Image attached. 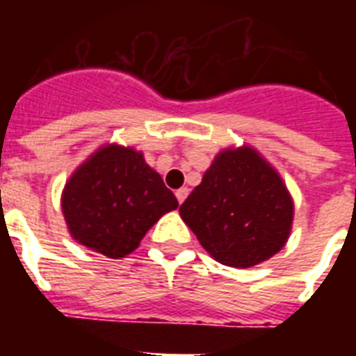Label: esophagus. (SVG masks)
<instances>
[{
	"instance_id": "1",
	"label": "esophagus",
	"mask_w": 356,
	"mask_h": 356,
	"mask_svg": "<svg viewBox=\"0 0 356 356\" xmlns=\"http://www.w3.org/2000/svg\"><path fill=\"white\" fill-rule=\"evenodd\" d=\"M175 196H177L179 204H183L186 196H188V188H186V186H183V188H179L177 193H175Z\"/></svg>"
}]
</instances>
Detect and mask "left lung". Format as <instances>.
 <instances>
[{
    "label": "left lung",
    "mask_w": 356,
    "mask_h": 356,
    "mask_svg": "<svg viewBox=\"0 0 356 356\" xmlns=\"http://www.w3.org/2000/svg\"><path fill=\"white\" fill-rule=\"evenodd\" d=\"M179 213L216 261L248 268L282 250L293 202L275 168L252 147H240L216 156Z\"/></svg>",
    "instance_id": "1"
}]
</instances>
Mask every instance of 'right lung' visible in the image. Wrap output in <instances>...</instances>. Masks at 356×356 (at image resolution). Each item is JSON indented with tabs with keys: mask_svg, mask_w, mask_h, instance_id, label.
Wrapping results in <instances>:
<instances>
[{
	"mask_svg": "<svg viewBox=\"0 0 356 356\" xmlns=\"http://www.w3.org/2000/svg\"><path fill=\"white\" fill-rule=\"evenodd\" d=\"M60 206L76 242L120 259L137 250L148 229L179 202L143 152L104 145L68 179Z\"/></svg>",
	"mask_w": 356,
	"mask_h": 356,
	"instance_id": "right-lung-1",
	"label": "right lung"
}]
</instances>
